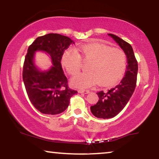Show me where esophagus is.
<instances>
[{
	"label": "esophagus",
	"mask_w": 159,
	"mask_h": 159,
	"mask_svg": "<svg viewBox=\"0 0 159 159\" xmlns=\"http://www.w3.org/2000/svg\"><path fill=\"white\" fill-rule=\"evenodd\" d=\"M79 93H89L90 91H89V90H79Z\"/></svg>",
	"instance_id": "esophagus-1"
}]
</instances>
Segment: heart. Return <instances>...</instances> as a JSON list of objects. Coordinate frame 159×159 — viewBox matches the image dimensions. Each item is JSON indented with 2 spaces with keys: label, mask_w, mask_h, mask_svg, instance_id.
I'll return each instance as SVG.
<instances>
[{
  "label": "heart",
  "mask_w": 159,
  "mask_h": 159,
  "mask_svg": "<svg viewBox=\"0 0 159 159\" xmlns=\"http://www.w3.org/2000/svg\"><path fill=\"white\" fill-rule=\"evenodd\" d=\"M79 50L80 55L75 49L68 48L62 56V65L72 75L79 71L81 57L91 61L88 72L79 73L72 78L74 87L86 89L98 83L102 86H112L122 79L127 68V57L122 50L98 42L82 44Z\"/></svg>",
  "instance_id": "b5f03b06"
}]
</instances>
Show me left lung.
Here are the masks:
<instances>
[{
  "instance_id": "left-lung-1",
  "label": "left lung",
  "mask_w": 159,
  "mask_h": 159,
  "mask_svg": "<svg viewBox=\"0 0 159 159\" xmlns=\"http://www.w3.org/2000/svg\"><path fill=\"white\" fill-rule=\"evenodd\" d=\"M123 50L127 57V66L125 77L117 86L107 91L97 93L99 101L91 107V111L96 117L109 119L117 115L133 95L136 86L138 74V62L134 55L133 48L121 38L112 34H108Z\"/></svg>"
}]
</instances>
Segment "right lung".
<instances>
[{"label": "right lung", "instance_id": "obj_1", "mask_svg": "<svg viewBox=\"0 0 159 159\" xmlns=\"http://www.w3.org/2000/svg\"><path fill=\"white\" fill-rule=\"evenodd\" d=\"M74 42L59 34L39 37L29 47L23 67V80L26 93L36 109L46 115H58L67 109L70 99L77 93L68 86L61 59L64 51ZM45 52L51 57L53 66L41 71L34 64L35 52Z\"/></svg>", "mask_w": 159, "mask_h": 159}]
</instances>
